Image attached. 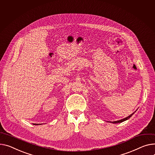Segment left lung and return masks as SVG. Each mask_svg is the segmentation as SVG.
<instances>
[{"label":"left lung","mask_w":155,"mask_h":155,"mask_svg":"<svg viewBox=\"0 0 155 155\" xmlns=\"http://www.w3.org/2000/svg\"><path fill=\"white\" fill-rule=\"evenodd\" d=\"M135 112H136V111H135ZM135 112H133L132 114H131L130 116H128V117H126V118H123V119H121V120H118V121H110V122H111V123H121V122H123V121H126V120H127L128 119H129L133 114L134 113H135Z\"/></svg>","instance_id":"8db88e82"}]
</instances>
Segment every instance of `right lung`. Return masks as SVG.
<instances>
[{"label":"right lung","mask_w":155,"mask_h":155,"mask_svg":"<svg viewBox=\"0 0 155 155\" xmlns=\"http://www.w3.org/2000/svg\"><path fill=\"white\" fill-rule=\"evenodd\" d=\"M33 125H42V124H37V123H34Z\"/></svg>","instance_id":"add662e5"}]
</instances>
